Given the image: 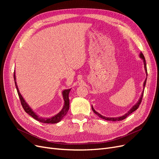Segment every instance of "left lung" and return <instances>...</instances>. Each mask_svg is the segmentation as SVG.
<instances>
[{"label": "left lung", "mask_w": 159, "mask_h": 159, "mask_svg": "<svg viewBox=\"0 0 159 159\" xmlns=\"http://www.w3.org/2000/svg\"><path fill=\"white\" fill-rule=\"evenodd\" d=\"M140 57H141V58L143 60V61H144V66H145V71H146V73L147 74V64H146V61H145V57H144V56H143V53L142 52H141L140 53ZM146 81H147V78H146V80H145V82H144V84H143V86H144V88L145 87V85H146ZM143 93H144V91H143L142 92V95H141V98H140V99H139V100L138 101V102L134 105V106L130 109L129 111L126 113V114H125L123 116H121V117H104V116H103V115H100L99 113H98L97 111H96L93 109V107L91 106V108H92V110H93V111L97 115H98V116L100 117V118H102V119H105V120H107V121H122V120H123V119H125L126 117H127L129 115L131 114V113H132L133 111H134L135 110H137L138 108H139V105H140V104L141 103V102H142V99H143Z\"/></svg>", "instance_id": "1"}]
</instances>
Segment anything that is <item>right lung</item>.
Segmentation results:
<instances>
[{
	"instance_id": "right-lung-1",
	"label": "right lung",
	"mask_w": 159,
	"mask_h": 159,
	"mask_svg": "<svg viewBox=\"0 0 159 159\" xmlns=\"http://www.w3.org/2000/svg\"><path fill=\"white\" fill-rule=\"evenodd\" d=\"M14 83H15V85H16V88L17 89V92L19 96V98H20V103L24 109V110L30 116H32L34 119H35L36 120H37L38 121H40L42 123H57L60 122L61 120L63 119V117L66 115V113H68V110H69V107H70V100H69V93L71 90V89H66L64 91H63L62 92V95H63V98L64 99V105L63 107V109L61 110V111L60 113H57V115H56L55 116L52 117L51 118H43L41 117H39L38 115H37L32 110V109L28 106V105L25 102V99H23V98L22 97L21 94L19 92L18 88L17 87L16 85V78H15V73L14 72Z\"/></svg>"
}]
</instances>
